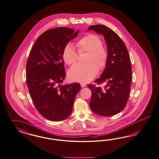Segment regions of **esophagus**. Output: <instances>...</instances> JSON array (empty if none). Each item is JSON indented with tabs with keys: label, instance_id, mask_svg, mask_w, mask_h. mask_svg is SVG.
I'll use <instances>...</instances> for the list:
<instances>
[{
	"label": "esophagus",
	"instance_id": "1",
	"mask_svg": "<svg viewBox=\"0 0 159 159\" xmlns=\"http://www.w3.org/2000/svg\"><path fill=\"white\" fill-rule=\"evenodd\" d=\"M86 86V85L85 84H83V83H82V84H81V87H82V88L85 87Z\"/></svg>",
	"mask_w": 159,
	"mask_h": 159
}]
</instances>
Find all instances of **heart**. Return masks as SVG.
Returning a JSON list of instances; mask_svg holds the SVG:
<instances>
[{
  "mask_svg": "<svg viewBox=\"0 0 159 159\" xmlns=\"http://www.w3.org/2000/svg\"><path fill=\"white\" fill-rule=\"evenodd\" d=\"M80 52H89L85 64L77 63L69 69L68 76L70 80L80 83L92 81L96 76L98 69L106 67L108 54L102 47L101 39L95 34H89L80 39L77 43ZM63 59L68 65L76 62L78 52L73 44L68 43L65 46L62 52Z\"/></svg>",
  "mask_w": 159,
  "mask_h": 159,
  "instance_id": "obj_1",
  "label": "heart"
}]
</instances>
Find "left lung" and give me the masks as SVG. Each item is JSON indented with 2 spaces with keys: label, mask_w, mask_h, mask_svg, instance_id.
<instances>
[{
  "label": "left lung",
  "mask_w": 159,
  "mask_h": 159,
  "mask_svg": "<svg viewBox=\"0 0 159 159\" xmlns=\"http://www.w3.org/2000/svg\"><path fill=\"white\" fill-rule=\"evenodd\" d=\"M90 30L104 37L108 59L101 76L94 82L98 84L106 83L104 89L88 85L92 93L90 107L98 116H114L124 110L129 96L132 79L130 57L125 43L112 30L97 24L90 25L87 31Z\"/></svg>",
  "instance_id": "obj_1"
}]
</instances>
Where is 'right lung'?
<instances>
[{"label":"right lung","mask_w":159,"mask_h":159,"mask_svg":"<svg viewBox=\"0 0 159 159\" xmlns=\"http://www.w3.org/2000/svg\"><path fill=\"white\" fill-rule=\"evenodd\" d=\"M50 29L34 44L26 66V80L30 96L39 112L48 120H65L72 113L79 83L61 86L66 76L63 48L75 39L79 30L65 27Z\"/></svg>","instance_id":"obj_1"}]
</instances>
